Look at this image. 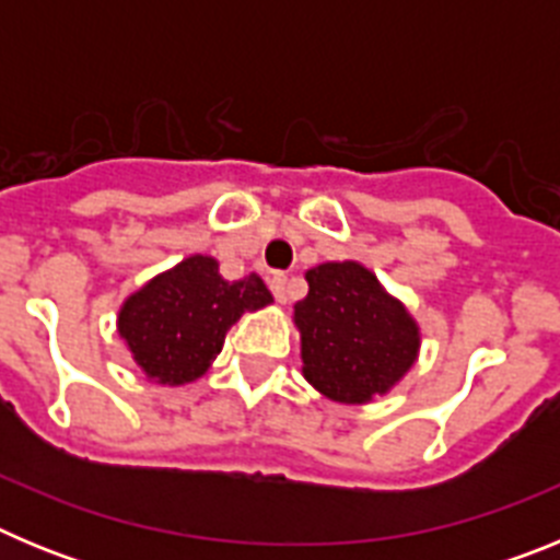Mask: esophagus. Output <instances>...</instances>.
Masks as SVG:
<instances>
[{
    "label": "esophagus",
    "instance_id": "esophagus-1",
    "mask_svg": "<svg viewBox=\"0 0 560 560\" xmlns=\"http://www.w3.org/2000/svg\"><path fill=\"white\" fill-rule=\"evenodd\" d=\"M269 289H271V294H275L277 303H285V300H289V277L271 275L269 277Z\"/></svg>",
    "mask_w": 560,
    "mask_h": 560
}]
</instances>
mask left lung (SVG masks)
<instances>
[{
	"instance_id": "8db88e82",
	"label": "left lung",
	"mask_w": 560,
	"mask_h": 560,
	"mask_svg": "<svg viewBox=\"0 0 560 560\" xmlns=\"http://www.w3.org/2000/svg\"><path fill=\"white\" fill-rule=\"evenodd\" d=\"M308 296L294 305L303 375L336 404H370L409 373L420 328L404 303L355 260L305 271Z\"/></svg>"
}]
</instances>
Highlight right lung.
<instances>
[{
    "mask_svg": "<svg viewBox=\"0 0 560 560\" xmlns=\"http://www.w3.org/2000/svg\"><path fill=\"white\" fill-rule=\"evenodd\" d=\"M269 303V289L257 275L224 280L215 257L190 255L128 296L117 314V334L148 381L182 387L210 370L226 330L246 311Z\"/></svg>",
    "mask_w": 560,
    "mask_h": 560,
    "instance_id": "1",
    "label": "right lung"
}]
</instances>
